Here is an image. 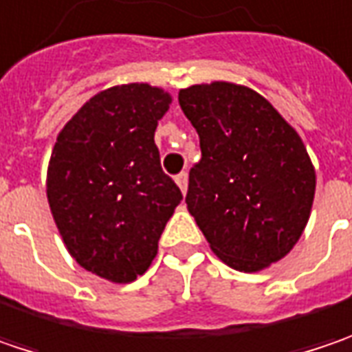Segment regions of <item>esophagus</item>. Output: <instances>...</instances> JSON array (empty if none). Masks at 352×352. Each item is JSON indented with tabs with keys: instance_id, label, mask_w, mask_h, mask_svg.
Listing matches in <instances>:
<instances>
[{
	"instance_id": "esophagus-1",
	"label": "esophagus",
	"mask_w": 352,
	"mask_h": 352,
	"mask_svg": "<svg viewBox=\"0 0 352 352\" xmlns=\"http://www.w3.org/2000/svg\"><path fill=\"white\" fill-rule=\"evenodd\" d=\"M176 184L182 190V194H186V190H188V174H186V172H180V174L176 176Z\"/></svg>"
}]
</instances>
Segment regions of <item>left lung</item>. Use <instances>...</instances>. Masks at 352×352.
I'll use <instances>...</instances> for the list:
<instances>
[{
    "label": "left lung",
    "mask_w": 352,
    "mask_h": 352,
    "mask_svg": "<svg viewBox=\"0 0 352 352\" xmlns=\"http://www.w3.org/2000/svg\"><path fill=\"white\" fill-rule=\"evenodd\" d=\"M200 136L186 204L212 252L239 272L289 254L307 226L315 168L299 134L255 91L234 82L178 93Z\"/></svg>",
    "instance_id": "8db88e82"
}]
</instances>
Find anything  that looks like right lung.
Instances as JSON below:
<instances>
[{
	"instance_id": "1",
	"label": "right lung",
	"mask_w": 352,
	"mask_h": 352,
	"mask_svg": "<svg viewBox=\"0 0 352 352\" xmlns=\"http://www.w3.org/2000/svg\"><path fill=\"white\" fill-rule=\"evenodd\" d=\"M170 95L144 82L111 87L59 132L47 198L69 254L113 283L150 267L180 188L162 172L154 131Z\"/></svg>"
}]
</instances>
